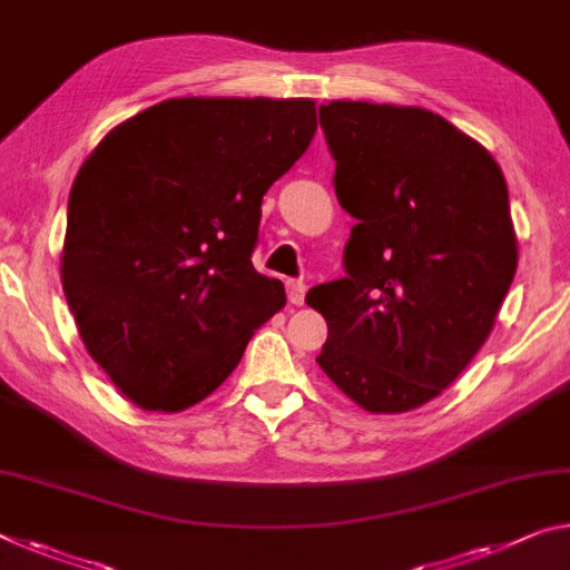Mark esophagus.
Returning <instances> with one entry per match:
<instances>
[{
  "mask_svg": "<svg viewBox=\"0 0 570 570\" xmlns=\"http://www.w3.org/2000/svg\"><path fill=\"white\" fill-rule=\"evenodd\" d=\"M304 294H306V284L294 282V278H292V282H286V296L294 306L304 304Z\"/></svg>",
  "mask_w": 570,
  "mask_h": 570,
  "instance_id": "obj_1",
  "label": "esophagus"
}]
</instances>
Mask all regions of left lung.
I'll use <instances>...</instances> for the list:
<instances>
[{"label": "left lung", "instance_id": "obj_1", "mask_svg": "<svg viewBox=\"0 0 570 570\" xmlns=\"http://www.w3.org/2000/svg\"><path fill=\"white\" fill-rule=\"evenodd\" d=\"M320 124L357 225L345 276L306 294L327 320L317 363L360 409L413 411L472 363L512 284L508 183L480 141L426 108L330 101Z\"/></svg>", "mask_w": 570, "mask_h": 570}]
</instances>
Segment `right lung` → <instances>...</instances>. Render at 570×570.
I'll return each mask as SVG.
<instances>
[{
  "instance_id": "obj_1",
  "label": "right lung",
  "mask_w": 570,
  "mask_h": 570,
  "mask_svg": "<svg viewBox=\"0 0 570 570\" xmlns=\"http://www.w3.org/2000/svg\"><path fill=\"white\" fill-rule=\"evenodd\" d=\"M314 131L312 98H169L78 169L62 292L88 355L139 409L205 401L286 304L250 253L261 200Z\"/></svg>"
}]
</instances>
